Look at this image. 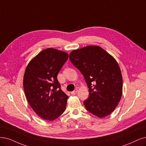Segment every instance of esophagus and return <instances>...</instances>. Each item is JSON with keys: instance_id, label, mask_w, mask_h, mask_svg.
<instances>
[{"instance_id": "obj_1", "label": "esophagus", "mask_w": 146, "mask_h": 146, "mask_svg": "<svg viewBox=\"0 0 146 146\" xmlns=\"http://www.w3.org/2000/svg\"><path fill=\"white\" fill-rule=\"evenodd\" d=\"M77 92H78V90H77V89H76V90H74V91H72V92H71V94H76L77 93Z\"/></svg>"}]
</instances>
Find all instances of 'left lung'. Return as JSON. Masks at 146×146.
Returning <instances> with one entry per match:
<instances>
[{"label":"left lung","instance_id":"1","mask_svg":"<svg viewBox=\"0 0 146 146\" xmlns=\"http://www.w3.org/2000/svg\"><path fill=\"white\" fill-rule=\"evenodd\" d=\"M69 58L88 86L89 97L84 101L85 108L99 118L111 114L123 91L121 70L114 57L99 46H88L73 50Z\"/></svg>","mask_w":146,"mask_h":146}]
</instances>
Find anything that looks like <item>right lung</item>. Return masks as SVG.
<instances>
[{"label": "right lung", "instance_id": "add662e5", "mask_svg": "<svg viewBox=\"0 0 146 146\" xmlns=\"http://www.w3.org/2000/svg\"><path fill=\"white\" fill-rule=\"evenodd\" d=\"M68 58L67 53L48 48L32 59L26 68V98L32 110L44 120H55L66 110L68 96L61 90L57 75Z\"/></svg>", "mask_w": 146, "mask_h": 146}]
</instances>
